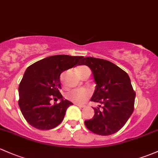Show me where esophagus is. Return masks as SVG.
Instances as JSON below:
<instances>
[{
	"mask_svg": "<svg viewBox=\"0 0 158 158\" xmlns=\"http://www.w3.org/2000/svg\"><path fill=\"white\" fill-rule=\"evenodd\" d=\"M76 106H77L78 107H81V108H85V106L84 105H81V104H77V103H75Z\"/></svg>",
	"mask_w": 158,
	"mask_h": 158,
	"instance_id": "esophagus-1",
	"label": "esophagus"
}]
</instances>
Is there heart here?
<instances>
[{"label":"heart","instance_id":"1","mask_svg":"<svg viewBox=\"0 0 158 158\" xmlns=\"http://www.w3.org/2000/svg\"><path fill=\"white\" fill-rule=\"evenodd\" d=\"M88 68H86V66H79L77 69H75L76 73L77 74V75L81 76L82 72H84L85 69H87ZM90 91L86 89H72V90L69 91V93L66 95V97L68 99H69L70 101L73 102L75 103H84V102L86 101V99L90 96Z\"/></svg>","mask_w":158,"mask_h":158}]
</instances>
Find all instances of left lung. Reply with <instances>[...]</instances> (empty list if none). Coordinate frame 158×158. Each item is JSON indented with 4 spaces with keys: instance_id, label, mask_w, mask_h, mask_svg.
<instances>
[{
    "instance_id": "obj_1",
    "label": "left lung",
    "mask_w": 158,
    "mask_h": 158,
    "mask_svg": "<svg viewBox=\"0 0 158 158\" xmlns=\"http://www.w3.org/2000/svg\"><path fill=\"white\" fill-rule=\"evenodd\" d=\"M80 65L92 71L96 89L91 101L102 106L93 108L92 119L85 120L86 128L100 135L120 130L133 112L135 93L128 74L108 60L85 57Z\"/></svg>"
}]
</instances>
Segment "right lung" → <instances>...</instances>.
<instances>
[{"mask_svg":"<svg viewBox=\"0 0 158 158\" xmlns=\"http://www.w3.org/2000/svg\"><path fill=\"white\" fill-rule=\"evenodd\" d=\"M84 56L56 55L35 62L27 68L19 86V106L26 121L41 130L57 127L64 119L67 108L73 105L59 92L60 74L79 65ZM53 97L60 102L51 105Z\"/></svg>","mask_w":158,"mask_h":158,"instance_id":"obj_1","label":"right lung"}]
</instances>
